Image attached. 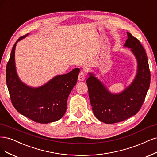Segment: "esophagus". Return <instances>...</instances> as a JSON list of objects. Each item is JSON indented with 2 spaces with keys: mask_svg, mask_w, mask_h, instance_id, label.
<instances>
[{
  "mask_svg": "<svg viewBox=\"0 0 157 157\" xmlns=\"http://www.w3.org/2000/svg\"><path fill=\"white\" fill-rule=\"evenodd\" d=\"M78 79L79 81H83L85 79V73L84 71H80L79 73Z\"/></svg>",
  "mask_w": 157,
  "mask_h": 157,
  "instance_id": "esophagus-1",
  "label": "esophagus"
}]
</instances>
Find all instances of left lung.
Instances as JSON below:
<instances>
[{"label":"left lung","mask_w":157,"mask_h":157,"mask_svg":"<svg viewBox=\"0 0 157 157\" xmlns=\"http://www.w3.org/2000/svg\"><path fill=\"white\" fill-rule=\"evenodd\" d=\"M125 46L131 48L138 60V72L132 84L120 94L109 92L93 74L86 80L94 115L102 122L116 123L136 114L144 103L149 88L151 73L148 58L140 41L127 32Z\"/></svg>","instance_id":"obj_1"}]
</instances>
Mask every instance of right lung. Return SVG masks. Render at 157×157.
<instances>
[{"label": "right lung", "mask_w": 157, "mask_h": 157, "mask_svg": "<svg viewBox=\"0 0 157 157\" xmlns=\"http://www.w3.org/2000/svg\"><path fill=\"white\" fill-rule=\"evenodd\" d=\"M20 37L15 43L6 66V80L11 102L21 114L40 123H48L61 119L67 109V100L76 84L80 70L58 75L40 88H32L20 81L15 71V48Z\"/></svg>", "instance_id": "add662e5"}]
</instances>
